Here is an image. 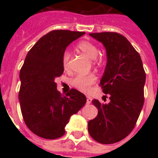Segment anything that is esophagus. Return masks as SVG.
Wrapping results in <instances>:
<instances>
[{
	"mask_svg": "<svg viewBox=\"0 0 158 158\" xmlns=\"http://www.w3.org/2000/svg\"><path fill=\"white\" fill-rule=\"evenodd\" d=\"M91 103V98L89 96H87V104Z\"/></svg>",
	"mask_w": 158,
	"mask_h": 158,
	"instance_id": "34e87169",
	"label": "esophagus"
}]
</instances>
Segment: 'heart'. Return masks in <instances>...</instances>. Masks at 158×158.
<instances>
[{
	"label": "heart",
	"mask_w": 158,
	"mask_h": 158,
	"mask_svg": "<svg viewBox=\"0 0 158 158\" xmlns=\"http://www.w3.org/2000/svg\"><path fill=\"white\" fill-rule=\"evenodd\" d=\"M78 48L79 51L84 53L91 60H94L95 64L100 65L102 64V58H98L99 49L94 43L89 41H83L78 44ZM69 59H70V53L69 51H65L63 53L62 56V64L64 69H68L69 67ZM96 81V76L94 74H79L72 79L71 84L74 88L79 89L80 91H88L92 84Z\"/></svg>",
	"instance_id": "b5f03b06"
}]
</instances>
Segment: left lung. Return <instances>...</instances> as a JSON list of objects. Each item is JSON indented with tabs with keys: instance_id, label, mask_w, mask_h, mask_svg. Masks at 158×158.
Listing matches in <instances>:
<instances>
[{
	"instance_id": "1",
	"label": "left lung",
	"mask_w": 158,
	"mask_h": 158,
	"mask_svg": "<svg viewBox=\"0 0 158 158\" xmlns=\"http://www.w3.org/2000/svg\"><path fill=\"white\" fill-rule=\"evenodd\" d=\"M102 43L106 64L100 85L110 95V102H92L98 113L88 123L89 135L97 142L110 144L129 135L139 116L144 98L146 74L139 54L127 38L117 33H89Z\"/></svg>"
}]
</instances>
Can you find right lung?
<instances>
[{"instance_id": "obj_1", "label": "right lung", "mask_w": 158, "mask_h": 158, "mask_svg": "<svg viewBox=\"0 0 158 158\" xmlns=\"http://www.w3.org/2000/svg\"><path fill=\"white\" fill-rule=\"evenodd\" d=\"M84 33L52 31L26 56L19 73V99L26 125L39 137L55 139L63 136L70 116L86 103L85 95L76 89L62 97L55 82L64 72L62 56L66 48Z\"/></svg>"}]
</instances>
